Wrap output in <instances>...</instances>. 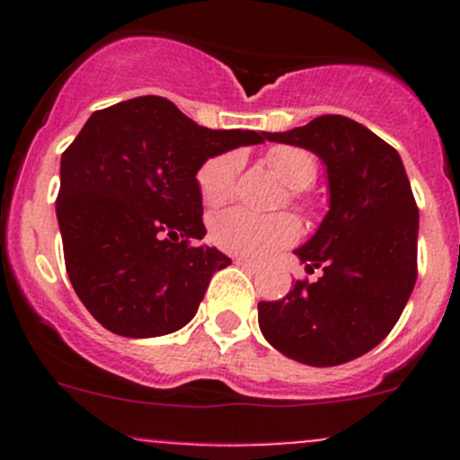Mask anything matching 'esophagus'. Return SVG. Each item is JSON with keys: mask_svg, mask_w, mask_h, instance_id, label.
Masks as SVG:
<instances>
[{"mask_svg": "<svg viewBox=\"0 0 460 460\" xmlns=\"http://www.w3.org/2000/svg\"><path fill=\"white\" fill-rule=\"evenodd\" d=\"M235 264H238V267H243V269H247V271H252V273H258V271H260L258 264H256V262H252V260L235 258Z\"/></svg>", "mask_w": 460, "mask_h": 460, "instance_id": "esophagus-1", "label": "esophagus"}]
</instances>
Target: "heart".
<instances>
[{"mask_svg": "<svg viewBox=\"0 0 460 460\" xmlns=\"http://www.w3.org/2000/svg\"><path fill=\"white\" fill-rule=\"evenodd\" d=\"M267 162L278 178L289 187V200L307 208L305 189L312 187L318 175V160L314 153L298 146L269 148ZM243 155L226 151L208 157L198 171V191L207 207H220L234 196ZM300 225L289 213L256 216L244 208H229L208 222V238L222 252L247 260H267L298 240Z\"/></svg>", "mask_w": 460, "mask_h": 460, "instance_id": "b5f03b06", "label": "heart"}]
</instances>
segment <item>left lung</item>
Returning <instances> with one entry per match:
<instances>
[{
  "mask_svg": "<svg viewBox=\"0 0 460 460\" xmlns=\"http://www.w3.org/2000/svg\"><path fill=\"white\" fill-rule=\"evenodd\" d=\"M271 142L316 153L327 166L329 211L296 249L316 282L296 280L258 303L262 336L287 358L333 367L374 349L401 318L416 282L419 207L394 146L342 115H320Z\"/></svg>",
  "mask_w": 460,
  "mask_h": 460,
  "instance_id": "8db88e82",
  "label": "left lung"
}]
</instances>
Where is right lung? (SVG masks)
Listing matches in <instances>:
<instances>
[{"label": "right lung", "instance_id": "right-lung-1", "mask_svg": "<svg viewBox=\"0 0 460 460\" xmlns=\"http://www.w3.org/2000/svg\"><path fill=\"white\" fill-rule=\"evenodd\" d=\"M213 131L173 102L142 95L95 111L62 153L55 202L68 278L109 332L155 338L182 329L231 260L207 229L198 171L208 157L264 142Z\"/></svg>", "mask_w": 460, "mask_h": 460}]
</instances>
